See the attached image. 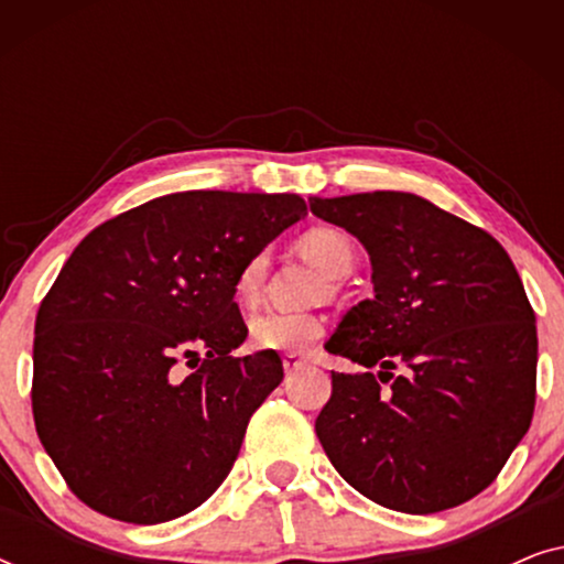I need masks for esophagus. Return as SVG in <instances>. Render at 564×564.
I'll return each instance as SVG.
<instances>
[{
	"label": "esophagus",
	"mask_w": 564,
	"mask_h": 564,
	"mask_svg": "<svg viewBox=\"0 0 564 564\" xmlns=\"http://www.w3.org/2000/svg\"><path fill=\"white\" fill-rule=\"evenodd\" d=\"M282 367H284V372H288V375H295L303 367H307V361L303 357H297V354H284Z\"/></svg>",
	"instance_id": "34e87169"
}]
</instances>
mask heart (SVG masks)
<instances>
[{
	"label": "heart",
	"instance_id": "1",
	"mask_svg": "<svg viewBox=\"0 0 564 564\" xmlns=\"http://www.w3.org/2000/svg\"><path fill=\"white\" fill-rule=\"evenodd\" d=\"M305 257L328 274L330 280H341L354 267V243L351 238L336 228H313L303 236ZM269 269V253L257 251L243 261L236 272L234 292L236 300L246 307L257 305L264 295ZM323 336V321L313 313H288V311H264L249 321V338L253 349L276 351V354H300Z\"/></svg>",
	"mask_w": 564,
	"mask_h": 564
}]
</instances>
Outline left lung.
Segmentation results:
<instances>
[{"mask_svg":"<svg viewBox=\"0 0 564 564\" xmlns=\"http://www.w3.org/2000/svg\"><path fill=\"white\" fill-rule=\"evenodd\" d=\"M307 203L359 238L375 284L326 341L367 367L330 372L334 390L315 419L330 465L392 511L465 503L496 480L534 415L536 318L511 257L411 192Z\"/></svg>","mask_w":564,"mask_h":564,"instance_id":"obj_1","label":"left lung"}]
</instances>
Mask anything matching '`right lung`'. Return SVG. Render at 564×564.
<instances>
[{
  "mask_svg": "<svg viewBox=\"0 0 564 564\" xmlns=\"http://www.w3.org/2000/svg\"><path fill=\"white\" fill-rule=\"evenodd\" d=\"M305 213L300 195L176 192L76 246L35 318L33 415L82 503L161 523L226 480L284 377L276 351L230 357L249 334L236 272ZM184 358L193 372L182 378Z\"/></svg>",
  "mask_w": 564,
  "mask_h": 564,
  "instance_id": "obj_1",
  "label": "right lung"
}]
</instances>
